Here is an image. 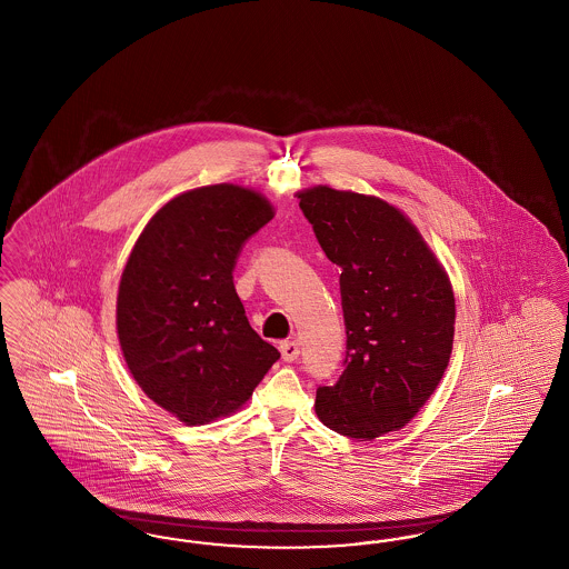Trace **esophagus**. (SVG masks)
Instances as JSON below:
<instances>
[{"label": "esophagus", "mask_w": 569, "mask_h": 569, "mask_svg": "<svg viewBox=\"0 0 569 569\" xmlns=\"http://www.w3.org/2000/svg\"><path fill=\"white\" fill-rule=\"evenodd\" d=\"M279 350H281V356H283L286 362H292V360H297L298 353H300V343H298L297 339L281 341Z\"/></svg>", "instance_id": "esophagus-1"}]
</instances>
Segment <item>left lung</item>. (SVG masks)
<instances>
[{
    "label": "left lung",
    "mask_w": 569,
    "mask_h": 569,
    "mask_svg": "<svg viewBox=\"0 0 569 569\" xmlns=\"http://www.w3.org/2000/svg\"><path fill=\"white\" fill-rule=\"evenodd\" d=\"M326 258L341 269L343 373L320 386L330 431L371 441L403 429L429 401L455 341L448 274L416 226L388 202L326 186L298 193Z\"/></svg>",
    "instance_id": "1"
}]
</instances>
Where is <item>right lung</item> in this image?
I'll use <instances>...</instances> for the list:
<instances>
[{
    "mask_svg": "<svg viewBox=\"0 0 569 569\" xmlns=\"http://www.w3.org/2000/svg\"><path fill=\"white\" fill-rule=\"evenodd\" d=\"M272 207L221 183L172 198L138 237L121 274L117 332L144 395L186 425L243 406L279 352L244 316L232 272Z\"/></svg>",
    "mask_w": 569,
    "mask_h": 569,
    "instance_id": "1",
    "label": "right lung"
}]
</instances>
